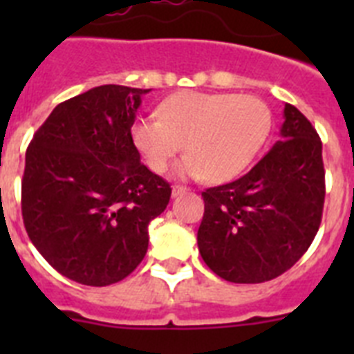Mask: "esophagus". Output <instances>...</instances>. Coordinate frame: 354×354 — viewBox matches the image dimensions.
<instances>
[{"label":"esophagus","mask_w":354,"mask_h":354,"mask_svg":"<svg viewBox=\"0 0 354 354\" xmlns=\"http://www.w3.org/2000/svg\"><path fill=\"white\" fill-rule=\"evenodd\" d=\"M187 192V187H184V186H174L171 187V196H179V195H183V193H186Z\"/></svg>","instance_id":"obj_1"}]
</instances>
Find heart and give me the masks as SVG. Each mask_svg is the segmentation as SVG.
<instances>
[{"instance_id": "b5f03b06", "label": "heart", "mask_w": 354, "mask_h": 354, "mask_svg": "<svg viewBox=\"0 0 354 354\" xmlns=\"http://www.w3.org/2000/svg\"><path fill=\"white\" fill-rule=\"evenodd\" d=\"M271 111L262 99L239 93L179 92L159 106V117L134 120L131 138L156 174L167 171L183 150L177 171L209 183L236 179L255 161L271 133Z\"/></svg>"}]
</instances>
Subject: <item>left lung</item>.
Here are the masks:
<instances>
[{"label": "left lung", "mask_w": 354, "mask_h": 354, "mask_svg": "<svg viewBox=\"0 0 354 354\" xmlns=\"http://www.w3.org/2000/svg\"><path fill=\"white\" fill-rule=\"evenodd\" d=\"M196 241L227 282L261 283L290 270L312 245L324 205L323 143L305 115L283 108L280 140L246 175L202 193Z\"/></svg>", "instance_id": "obj_1"}]
</instances>
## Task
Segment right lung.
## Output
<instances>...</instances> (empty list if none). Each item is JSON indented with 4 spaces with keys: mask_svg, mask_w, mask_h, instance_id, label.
I'll return each mask as SVG.
<instances>
[{
    "mask_svg": "<svg viewBox=\"0 0 354 354\" xmlns=\"http://www.w3.org/2000/svg\"><path fill=\"white\" fill-rule=\"evenodd\" d=\"M150 90L102 84L53 109L26 150L21 204L31 243L58 273L104 287L136 270L171 187L131 138Z\"/></svg>",
    "mask_w": 354,
    "mask_h": 354,
    "instance_id": "obj_1",
    "label": "right lung"
}]
</instances>
